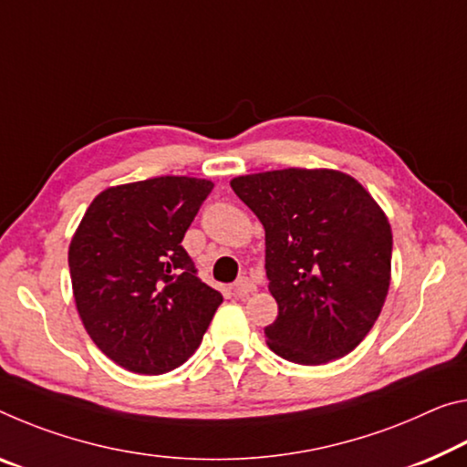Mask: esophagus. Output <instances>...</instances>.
<instances>
[{
  "label": "esophagus",
  "mask_w": 467,
  "mask_h": 467,
  "mask_svg": "<svg viewBox=\"0 0 467 467\" xmlns=\"http://www.w3.org/2000/svg\"><path fill=\"white\" fill-rule=\"evenodd\" d=\"M234 293L239 295V297H247V295H251L255 291V283L251 278H247V276H241L239 280H236L234 283Z\"/></svg>",
  "instance_id": "esophagus-1"
}]
</instances>
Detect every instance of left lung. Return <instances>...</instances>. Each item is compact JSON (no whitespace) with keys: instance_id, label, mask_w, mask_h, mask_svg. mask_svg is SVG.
<instances>
[{"instance_id":"left-lung-1","label":"left lung","mask_w":467,"mask_h":467,"mask_svg":"<svg viewBox=\"0 0 467 467\" xmlns=\"http://www.w3.org/2000/svg\"><path fill=\"white\" fill-rule=\"evenodd\" d=\"M231 187L265 231V274L278 316L265 343L288 361L322 366L353 351L382 312L393 231L353 176L285 168L234 176Z\"/></svg>"}]
</instances>
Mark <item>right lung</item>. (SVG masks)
Instances as JSON below:
<instances>
[{
	"mask_svg": "<svg viewBox=\"0 0 467 467\" xmlns=\"http://www.w3.org/2000/svg\"><path fill=\"white\" fill-rule=\"evenodd\" d=\"M213 182L193 176L116 184L72 234V295L85 330L118 366L164 374L202 343L222 303L181 241Z\"/></svg>",
	"mask_w": 467,
	"mask_h": 467,
	"instance_id": "obj_1",
	"label": "right lung"
}]
</instances>
